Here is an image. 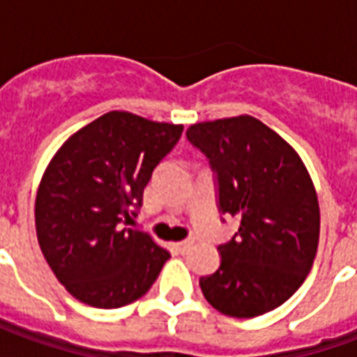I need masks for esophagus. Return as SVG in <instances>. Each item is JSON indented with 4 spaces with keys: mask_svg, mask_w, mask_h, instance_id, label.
Segmentation results:
<instances>
[{
    "mask_svg": "<svg viewBox=\"0 0 357 357\" xmlns=\"http://www.w3.org/2000/svg\"><path fill=\"white\" fill-rule=\"evenodd\" d=\"M192 244H195V241H192V238H185V241H181V243L176 244V248H178L179 254H187Z\"/></svg>",
    "mask_w": 357,
    "mask_h": 357,
    "instance_id": "34e87169",
    "label": "esophagus"
}]
</instances>
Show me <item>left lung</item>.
Instances as JSON below:
<instances>
[{
	"label": "left lung",
	"instance_id": "1",
	"mask_svg": "<svg viewBox=\"0 0 357 357\" xmlns=\"http://www.w3.org/2000/svg\"><path fill=\"white\" fill-rule=\"evenodd\" d=\"M187 139L209 161L217 206L238 229L218 244L220 266L200 278L217 311L235 319L265 315L287 302L310 274L321 213L298 153L254 116L195 123Z\"/></svg>",
	"mask_w": 357,
	"mask_h": 357
}]
</instances>
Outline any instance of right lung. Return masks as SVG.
Here are the masks:
<instances>
[{"instance_id":"right-lung-1","label":"right lung","mask_w":357,"mask_h":357,"mask_svg":"<svg viewBox=\"0 0 357 357\" xmlns=\"http://www.w3.org/2000/svg\"><path fill=\"white\" fill-rule=\"evenodd\" d=\"M181 133L183 126L111 111L72 135L46 168L35 204L36 237L53 274L83 304H131L170 259L129 224Z\"/></svg>"}]
</instances>
